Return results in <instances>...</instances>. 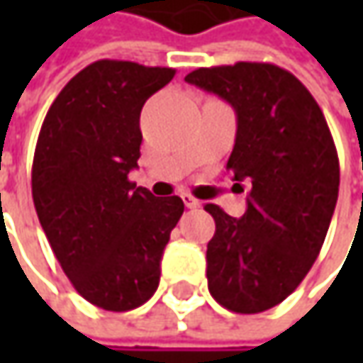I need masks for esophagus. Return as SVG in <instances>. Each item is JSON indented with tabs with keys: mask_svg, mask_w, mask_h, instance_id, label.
Listing matches in <instances>:
<instances>
[{
	"mask_svg": "<svg viewBox=\"0 0 363 363\" xmlns=\"http://www.w3.org/2000/svg\"><path fill=\"white\" fill-rule=\"evenodd\" d=\"M182 200H184L186 208H189V210L200 206V200H198V198H194V196H191V194H188V191H184V194H182Z\"/></svg>",
	"mask_w": 363,
	"mask_h": 363,
	"instance_id": "obj_1",
	"label": "esophagus"
}]
</instances>
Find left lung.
Returning a JSON list of instances; mask_svg holds the SVG:
<instances>
[{"label":"left lung","instance_id":"obj_1","mask_svg":"<svg viewBox=\"0 0 363 363\" xmlns=\"http://www.w3.org/2000/svg\"><path fill=\"white\" fill-rule=\"evenodd\" d=\"M186 80L234 106L238 129L226 167L250 184L242 218L203 206L216 222L206 250L210 295L234 313L267 311L319 257L340 191L337 149L313 94L281 66H212Z\"/></svg>","mask_w":363,"mask_h":363}]
</instances>
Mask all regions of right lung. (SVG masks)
Instances as JSON below:
<instances>
[{
	"label": "right lung",
	"instance_id": "right-lung-1",
	"mask_svg": "<svg viewBox=\"0 0 363 363\" xmlns=\"http://www.w3.org/2000/svg\"><path fill=\"white\" fill-rule=\"evenodd\" d=\"M174 68L96 60L68 80L42 123L32 163L35 214L64 274L105 311H131L157 291L161 255L184 202L129 182L139 117Z\"/></svg>",
	"mask_w": 363,
	"mask_h": 363
}]
</instances>
